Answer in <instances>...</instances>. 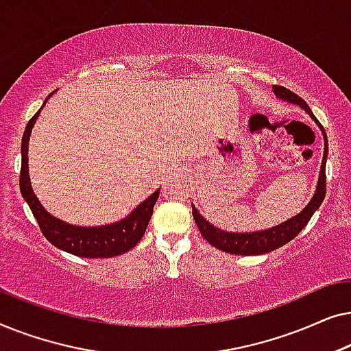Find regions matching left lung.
<instances>
[{"mask_svg": "<svg viewBox=\"0 0 351 351\" xmlns=\"http://www.w3.org/2000/svg\"><path fill=\"white\" fill-rule=\"evenodd\" d=\"M273 93L276 94V97L289 104H295L305 110L306 113L310 114L311 118L315 119L316 124H318L321 132H323L324 137V155H323V162H321V172L318 177V185H316V191L313 198L310 199V203L302 209L294 217L286 220L276 227L262 230V232H252V233H230L225 232V230H220L214 227L213 223H209L203 215L198 213V209L191 204V209H193V219L196 225H198L199 233L203 234V238L209 244H213L214 247L220 249V251L228 252V254H237V256H261V254H267L275 251V249L285 246L289 241H292L297 234H299L302 230L305 228V225L308 223L311 215L315 214V210L323 203L326 196V160H328V137H326L324 128L321 126L318 119L315 118L313 112H311L308 105L299 95L292 93V90L282 88V86H273Z\"/></svg>", "mask_w": 351, "mask_h": 351, "instance_id": "obj_1", "label": "left lung"}]
</instances>
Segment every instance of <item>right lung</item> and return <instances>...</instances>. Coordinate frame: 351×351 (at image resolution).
Here are the masks:
<instances>
[{
    "label": "right lung",
    "instance_id": "obj_1",
    "mask_svg": "<svg viewBox=\"0 0 351 351\" xmlns=\"http://www.w3.org/2000/svg\"><path fill=\"white\" fill-rule=\"evenodd\" d=\"M52 94L54 93L47 95L46 100ZM45 104H43V107H45ZM41 108L28 121L22 137L21 193L23 199L30 206L43 234L56 247L78 257L102 258L121 256V254L128 252L129 249H132L141 241L143 233H145L148 222H150L153 214V206L156 204L158 196H160V190H156L145 201H142L128 217L108 225H100V227H78V225H70L64 222V220L51 215L43 208L36 198V195L33 193L30 176H28V142H30L32 129L35 126L38 117H40Z\"/></svg>",
    "mask_w": 351,
    "mask_h": 351
}]
</instances>
